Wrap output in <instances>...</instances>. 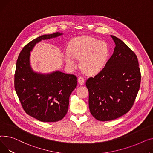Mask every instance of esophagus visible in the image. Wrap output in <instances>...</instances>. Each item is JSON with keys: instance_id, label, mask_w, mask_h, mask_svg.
Returning a JSON list of instances; mask_svg holds the SVG:
<instances>
[{"instance_id": "obj_1", "label": "esophagus", "mask_w": 153, "mask_h": 153, "mask_svg": "<svg viewBox=\"0 0 153 153\" xmlns=\"http://www.w3.org/2000/svg\"><path fill=\"white\" fill-rule=\"evenodd\" d=\"M78 83L79 84V85H83L84 84V83H85V79H84V78H82V77H79L78 79Z\"/></svg>"}]
</instances>
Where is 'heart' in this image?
Here are the masks:
<instances>
[{
	"label": "heart",
	"instance_id": "1",
	"mask_svg": "<svg viewBox=\"0 0 153 153\" xmlns=\"http://www.w3.org/2000/svg\"><path fill=\"white\" fill-rule=\"evenodd\" d=\"M109 52V48L105 42L82 36L70 42L64 59L70 68L76 66L75 59L80 60V68L83 72L87 75H94L104 67Z\"/></svg>",
	"mask_w": 153,
	"mask_h": 153
}]
</instances>
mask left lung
I'll use <instances>...</instances> for the list:
<instances>
[{
    "mask_svg": "<svg viewBox=\"0 0 153 153\" xmlns=\"http://www.w3.org/2000/svg\"><path fill=\"white\" fill-rule=\"evenodd\" d=\"M111 36L115 44L112 56L100 72L86 82L89 111L100 121L112 120L128 112L141 82L135 53L122 40Z\"/></svg>",
    "mask_w": 153,
    "mask_h": 153,
    "instance_id": "obj_1",
    "label": "left lung"
}]
</instances>
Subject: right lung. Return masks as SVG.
Instances as JSON below:
<instances>
[{"mask_svg": "<svg viewBox=\"0 0 153 153\" xmlns=\"http://www.w3.org/2000/svg\"><path fill=\"white\" fill-rule=\"evenodd\" d=\"M62 34L57 32L34 39L23 48L16 61L14 84L22 107L27 114L44 122H57L64 117L77 78L59 70L48 74L34 71L30 65V52L42 40Z\"/></svg>", "mask_w": 153, "mask_h": 153, "instance_id": "right-lung-1", "label": "right lung"}]
</instances>
